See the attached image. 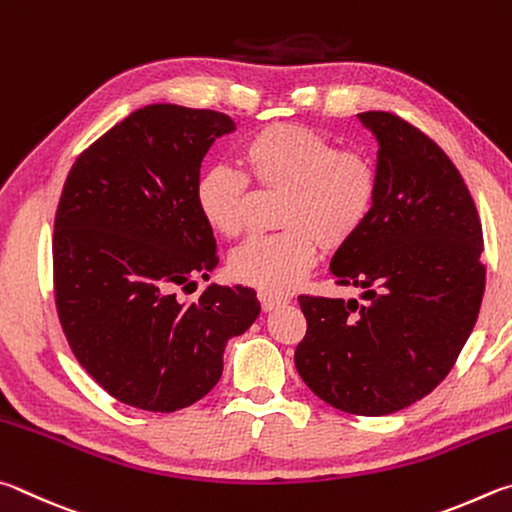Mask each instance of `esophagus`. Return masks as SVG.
Masks as SVG:
<instances>
[{
	"instance_id": "obj_1",
	"label": "esophagus",
	"mask_w": 512,
	"mask_h": 512,
	"mask_svg": "<svg viewBox=\"0 0 512 512\" xmlns=\"http://www.w3.org/2000/svg\"><path fill=\"white\" fill-rule=\"evenodd\" d=\"M258 299H261V308H263L265 312H270V310H274V308L283 306V303H288V299H285V297H276V294H267V292L258 294Z\"/></svg>"
}]
</instances>
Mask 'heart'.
Masks as SVG:
<instances>
[{"label": "heart", "instance_id": "b5f03b06", "mask_svg": "<svg viewBox=\"0 0 512 512\" xmlns=\"http://www.w3.org/2000/svg\"><path fill=\"white\" fill-rule=\"evenodd\" d=\"M240 157L245 173L227 164L204 168L193 200L206 227L236 238L245 229L249 182L283 191L276 222L285 229L249 238L229 258L233 279L267 294L290 292L317 263L319 242L328 249L351 242L378 202L380 175L371 157L303 125L261 128L242 143Z\"/></svg>", "mask_w": 512, "mask_h": 512}]
</instances>
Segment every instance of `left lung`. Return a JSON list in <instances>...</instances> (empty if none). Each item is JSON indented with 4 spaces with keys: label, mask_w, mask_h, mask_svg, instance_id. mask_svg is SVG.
Listing matches in <instances>:
<instances>
[{
    "label": "left lung",
    "mask_w": 512,
    "mask_h": 512,
    "mask_svg": "<svg viewBox=\"0 0 512 512\" xmlns=\"http://www.w3.org/2000/svg\"><path fill=\"white\" fill-rule=\"evenodd\" d=\"M357 116L380 143V191L330 270L366 301L301 294L308 328L294 364L335 409L387 416L432 393L468 342L486 290L483 231L436 141L391 112Z\"/></svg>",
    "instance_id": "8db88e82"
}]
</instances>
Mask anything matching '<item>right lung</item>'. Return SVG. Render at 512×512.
I'll use <instances>...</instances> for the list:
<instances>
[{
	"instance_id": "1",
	"label": "right lung",
	"mask_w": 512,
	"mask_h": 512,
	"mask_svg": "<svg viewBox=\"0 0 512 512\" xmlns=\"http://www.w3.org/2000/svg\"><path fill=\"white\" fill-rule=\"evenodd\" d=\"M236 128L227 114L157 103L125 116L80 152L53 222V294L80 366L123 405L184 409L222 375L231 337L261 303L242 285H209L213 231L193 186L211 143Z\"/></svg>"
}]
</instances>
